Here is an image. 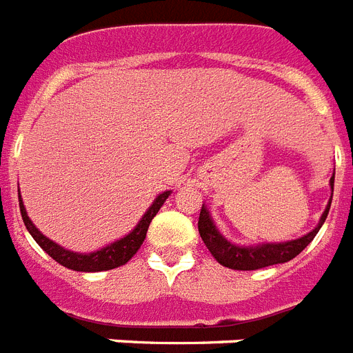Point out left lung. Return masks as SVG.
<instances>
[{
    "mask_svg": "<svg viewBox=\"0 0 353 353\" xmlns=\"http://www.w3.org/2000/svg\"><path fill=\"white\" fill-rule=\"evenodd\" d=\"M334 179L335 176H332L330 179V187H332V194H334ZM330 205H332V199L326 205L321 220H319V225L313 229L312 232L296 238V240L290 241H276V243H260V245L249 247V245H236L232 241L225 240L221 232L216 229L214 221L210 218L207 207H201V212H199L198 220V229L201 240L207 245V249L210 251V254L229 269H238V271H254V269L268 268V265H274V263H284L290 262L296 254H301L310 241L315 238V234L319 232V229L323 227L324 220L330 212Z\"/></svg>",
    "mask_w": 353,
    "mask_h": 353,
    "instance_id": "1",
    "label": "left lung"
}]
</instances>
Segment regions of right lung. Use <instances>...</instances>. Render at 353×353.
I'll return each instance as SVG.
<instances>
[{
  "mask_svg": "<svg viewBox=\"0 0 353 353\" xmlns=\"http://www.w3.org/2000/svg\"><path fill=\"white\" fill-rule=\"evenodd\" d=\"M168 196H170V190L159 194V196L154 199V203L150 205V209L144 212V216L141 218V221L135 225V229H133L132 232H128L124 238L113 241V243L102 247V249H99V251L95 252H73L69 251V249H63V247H60L52 240H49V238L41 234V232L34 227V223L29 220L23 201H21V196H18V199L19 210H21V218H23V223L25 227H27V231L30 232V236L34 238L36 243H38L52 260H57L58 263H62L63 268L73 269V271L97 273V271H108V269L121 268V265H124V263L139 251V247L143 245L144 238H146V231H148L150 221L154 220V216L159 212V209L163 207V203H165Z\"/></svg>",
  "mask_w": 353,
  "mask_h": 353,
  "instance_id": "add662e5",
  "label": "right lung"
}]
</instances>
